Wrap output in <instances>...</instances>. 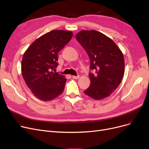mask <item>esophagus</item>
Returning <instances> with one entry per match:
<instances>
[{
  "label": "esophagus",
  "mask_w": 149,
  "mask_h": 149,
  "mask_svg": "<svg viewBox=\"0 0 149 149\" xmlns=\"http://www.w3.org/2000/svg\"><path fill=\"white\" fill-rule=\"evenodd\" d=\"M79 75H77V76H75V75H73L72 76V78L74 79H78L79 78Z\"/></svg>",
  "instance_id": "esophagus-1"
}]
</instances>
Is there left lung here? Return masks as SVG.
<instances>
[{"label":"left lung","mask_w":149,"mask_h":149,"mask_svg":"<svg viewBox=\"0 0 149 149\" xmlns=\"http://www.w3.org/2000/svg\"><path fill=\"white\" fill-rule=\"evenodd\" d=\"M76 39L90 59L91 84L84 93L100 100L110 96L122 81L125 72L123 54L111 38L95 30H82Z\"/></svg>","instance_id":"8db88e82"}]
</instances>
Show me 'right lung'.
Returning <instances> with one entry per match:
<instances>
[{
    "label": "right lung",
    "instance_id": "right-lung-1",
    "mask_svg": "<svg viewBox=\"0 0 149 149\" xmlns=\"http://www.w3.org/2000/svg\"><path fill=\"white\" fill-rule=\"evenodd\" d=\"M71 31L53 30L38 38L26 49L21 72L27 86L42 101H50L63 92L67 79L54 72L58 54L72 37Z\"/></svg>",
    "mask_w": 149,
    "mask_h": 149
}]
</instances>
